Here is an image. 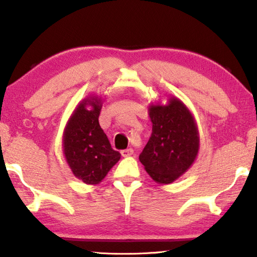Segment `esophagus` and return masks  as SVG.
Returning <instances> with one entry per match:
<instances>
[{"instance_id": "esophagus-1", "label": "esophagus", "mask_w": 257, "mask_h": 257, "mask_svg": "<svg viewBox=\"0 0 257 257\" xmlns=\"http://www.w3.org/2000/svg\"><path fill=\"white\" fill-rule=\"evenodd\" d=\"M134 153V150L133 149H127V150H122L121 151V155L124 156V158H127V156L133 155Z\"/></svg>"}]
</instances>
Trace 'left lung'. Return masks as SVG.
I'll return each instance as SVG.
<instances>
[{
  "mask_svg": "<svg viewBox=\"0 0 257 257\" xmlns=\"http://www.w3.org/2000/svg\"><path fill=\"white\" fill-rule=\"evenodd\" d=\"M152 135L139 161L152 179L171 184L196 159L199 135L193 114L180 99L171 97L167 105H150Z\"/></svg>",
  "mask_w": 257,
  "mask_h": 257,
  "instance_id": "obj_1",
  "label": "left lung"
}]
</instances>
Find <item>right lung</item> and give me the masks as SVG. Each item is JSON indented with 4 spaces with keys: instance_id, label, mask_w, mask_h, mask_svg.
Masks as SVG:
<instances>
[{
    "instance_id": "right-lung-1",
    "label": "right lung",
    "mask_w": 257,
    "mask_h": 257,
    "mask_svg": "<svg viewBox=\"0 0 257 257\" xmlns=\"http://www.w3.org/2000/svg\"><path fill=\"white\" fill-rule=\"evenodd\" d=\"M90 106L89 109L86 107ZM101 98L90 96L76 107L63 134V153L75 177L87 185L104 179L121 154L111 147L98 122Z\"/></svg>"
}]
</instances>
